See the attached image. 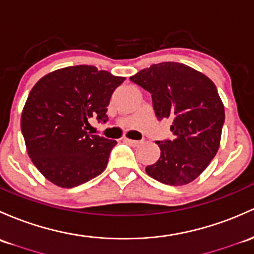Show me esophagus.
Segmentation results:
<instances>
[{"mask_svg":"<svg viewBox=\"0 0 254 254\" xmlns=\"http://www.w3.org/2000/svg\"><path fill=\"white\" fill-rule=\"evenodd\" d=\"M124 140L126 141V143L130 144L132 146H138L139 144H141L140 140H133V139H128V138H124Z\"/></svg>","mask_w":254,"mask_h":254,"instance_id":"obj_1","label":"esophagus"}]
</instances>
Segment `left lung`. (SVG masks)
Listing matches in <instances>:
<instances>
[{"instance_id": "obj_1", "label": "left lung", "mask_w": 254, "mask_h": 254, "mask_svg": "<svg viewBox=\"0 0 254 254\" xmlns=\"http://www.w3.org/2000/svg\"><path fill=\"white\" fill-rule=\"evenodd\" d=\"M130 81L151 94L159 121L172 120L173 138L156 141L160 159L146 166V173L163 184H189L219 149L225 113L217 87L203 73L174 62L151 65Z\"/></svg>"}]
</instances>
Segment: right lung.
<instances>
[{"label": "right lung", "instance_id": "obj_1", "mask_svg": "<svg viewBox=\"0 0 254 254\" xmlns=\"http://www.w3.org/2000/svg\"><path fill=\"white\" fill-rule=\"evenodd\" d=\"M124 81L92 65H76L35 84L20 126L30 159L48 181L73 188L105 170L116 140L87 132L88 120L108 122L111 95Z\"/></svg>", "mask_w": 254, "mask_h": 254}]
</instances>
